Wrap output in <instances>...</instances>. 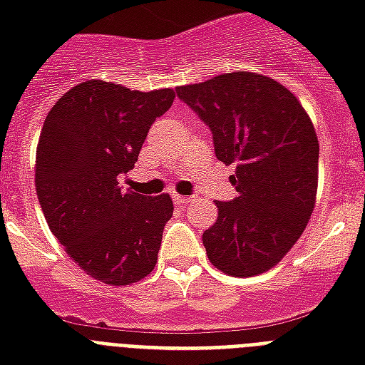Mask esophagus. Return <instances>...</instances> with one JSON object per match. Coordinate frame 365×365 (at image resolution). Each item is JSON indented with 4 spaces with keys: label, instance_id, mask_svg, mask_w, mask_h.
<instances>
[{
    "label": "esophagus",
    "instance_id": "34e87169",
    "mask_svg": "<svg viewBox=\"0 0 365 365\" xmlns=\"http://www.w3.org/2000/svg\"><path fill=\"white\" fill-rule=\"evenodd\" d=\"M195 197H183V195H174V202L176 205H189V202H193Z\"/></svg>",
    "mask_w": 365,
    "mask_h": 365
}]
</instances>
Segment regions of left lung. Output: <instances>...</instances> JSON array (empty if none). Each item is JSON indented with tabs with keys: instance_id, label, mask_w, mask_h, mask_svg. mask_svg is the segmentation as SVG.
<instances>
[{
	"instance_id": "8db88e82",
	"label": "left lung",
	"mask_w": 365,
	"mask_h": 365,
	"mask_svg": "<svg viewBox=\"0 0 365 365\" xmlns=\"http://www.w3.org/2000/svg\"><path fill=\"white\" fill-rule=\"evenodd\" d=\"M212 130L216 157L237 165L233 200H216L202 233L212 265L231 277L274 267L305 231L318 185V138L299 100L265 76L233 71L176 88Z\"/></svg>"
}]
</instances>
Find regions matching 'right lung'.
Returning <instances> with one entry per match:
<instances>
[{
  "mask_svg": "<svg viewBox=\"0 0 365 365\" xmlns=\"http://www.w3.org/2000/svg\"><path fill=\"white\" fill-rule=\"evenodd\" d=\"M174 96L172 88L140 93L93 79L68 91L43 123L37 199L68 255L100 282H138L157 263L172 199L123 191L119 176L134 168Z\"/></svg>",
  "mask_w": 365,
  "mask_h": 365,
  "instance_id": "right-lung-1",
  "label": "right lung"
}]
</instances>
